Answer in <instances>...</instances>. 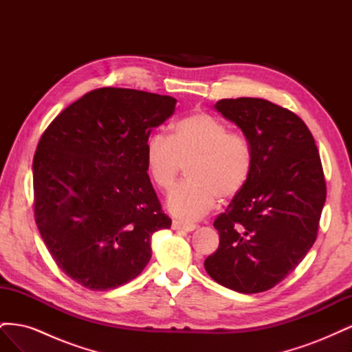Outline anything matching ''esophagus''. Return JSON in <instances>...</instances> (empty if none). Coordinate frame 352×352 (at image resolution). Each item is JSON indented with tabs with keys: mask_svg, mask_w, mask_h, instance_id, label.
<instances>
[{
	"mask_svg": "<svg viewBox=\"0 0 352 352\" xmlns=\"http://www.w3.org/2000/svg\"><path fill=\"white\" fill-rule=\"evenodd\" d=\"M172 226L175 230H182V232H192L197 229V225H194V223L180 221V220H173Z\"/></svg>",
	"mask_w": 352,
	"mask_h": 352,
	"instance_id": "esophagus-1",
	"label": "esophagus"
}]
</instances>
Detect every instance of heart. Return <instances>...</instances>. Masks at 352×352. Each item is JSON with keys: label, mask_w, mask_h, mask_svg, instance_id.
Returning <instances> with one entry per match:
<instances>
[{"label": "heart", "mask_w": 352, "mask_h": 352, "mask_svg": "<svg viewBox=\"0 0 352 352\" xmlns=\"http://www.w3.org/2000/svg\"><path fill=\"white\" fill-rule=\"evenodd\" d=\"M146 168L154 185L170 192L186 167L189 180L168 197V208L179 219L195 220L229 201L248 185L254 154L250 141L229 132L225 122L208 113H192L173 124L172 136L154 133L145 145Z\"/></svg>", "instance_id": "1"}]
</instances>
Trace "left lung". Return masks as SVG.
<instances>
[{
	"instance_id": "left-lung-1",
	"label": "left lung",
	"mask_w": 352,
	"mask_h": 352,
	"mask_svg": "<svg viewBox=\"0 0 352 352\" xmlns=\"http://www.w3.org/2000/svg\"><path fill=\"white\" fill-rule=\"evenodd\" d=\"M216 110L250 141L248 185L214 220L220 243L204 267L217 283L257 294L282 282L317 238L326 201L320 154L307 124L263 98H226Z\"/></svg>"
}]
</instances>
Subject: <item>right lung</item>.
Instances as JSON below:
<instances>
[{"instance_id":"right-lung-1","label":"right lung","mask_w":352,"mask_h":352,"mask_svg":"<svg viewBox=\"0 0 352 352\" xmlns=\"http://www.w3.org/2000/svg\"><path fill=\"white\" fill-rule=\"evenodd\" d=\"M176 100L100 88L63 110L34 155L35 221L52 260L92 291L135 279L151 258V238L168 229L146 173L153 127Z\"/></svg>"}]
</instances>
